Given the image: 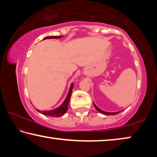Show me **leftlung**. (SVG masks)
Here are the masks:
<instances>
[{"instance_id": "8db88e82", "label": "left lung", "mask_w": 157, "mask_h": 157, "mask_svg": "<svg viewBox=\"0 0 157 157\" xmlns=\"http://www.w3.org/2000/svg\"><path fill=\"white\" fill-rule=\"evenodd\" d=\"M94 107L95 108V109H96L98 111H99V112L102 113L103 114H105V115H107V116H110V115H115V114H117L118 113H120L121 111H118V112H107V111H105L102 109H100V108H98L96 105H95V103L94 102Z\"/></svg>"}]
</instances>
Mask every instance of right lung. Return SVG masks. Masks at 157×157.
<instances>
[{
  "label": "right lung",
  "mask_w": 157,
  "mask_h": 157,
  "mask_svg": "<svg viewBox=\"0 0 157 157\" xmlns=\"http://www.w3.org/2000/svg\"><path fill=\"white\" fill-rule=\"evenodd\" d=\"M62 36H47L45 37L44 39H59L62 37ZM73 88V84L72 83L71 84L70 89H69L68 93L67 94V96H66V99L63 101V103L59 107H58L57 108L55 109L52 110H49V111H40L36 109L37 111H39V113H41L44 115L46 116H52V117H60L63 116L66 111L68 110V103L69 101H70L71 99V93H72V90Z\"/></svg>",
  "instance_id": "add662e5"
}]
</instances>
